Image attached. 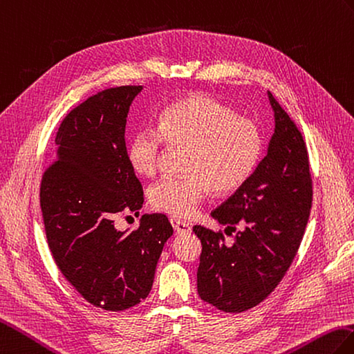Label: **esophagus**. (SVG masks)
<instances>
[{
  "instance_id": "1",
  "label": "esophagus",
  "mask_w": 354,
  "mask_h": 354,
  "mask_svg": "<svg viewBox=\"0 0 354 354\" xmlns=\"http://www.w3.org/2000/svg\"><path fill=\"white\" fill-rule=\"evenodd\" d=\"M171 224H172V227H174L176 233H178V234H186V233L191 232V225L187 224V223H185V221H180V219L172 218L171 219Z\"/></svg>"
}]
</instances>
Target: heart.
I'll return each mask as SVG.
<instances>
[{
	"label": "heart",
	"mask_w": 354,
	"mask_h": 354,
	"mask_svg": "<svg viewBox=\"0 0 354 354\" xmlns=\"http://www.w3.org/2000/svg\"><path fill=\"white\" fill-rule=\"evenodd\" d=\"M165 144L186 148L182 177H163L150 191L151 206L176 218H189L212 191L218 195L241 189L253 176L263 151L257 122L236 115L206 93H195L167 106L157 127H140L127 142L125 156L140 177L160 168Z\"/></svg>",
	"instance_id": "heart-1"
}]
</instances>
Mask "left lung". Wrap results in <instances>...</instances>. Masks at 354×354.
<instances>
[{"mask_svg": "<svg viewBox=\"0 0 354 354\" xmlns=\"http://www.w3.org/2000/svg\"><path fill=\"white\" fill-rule=\"evenodd\" d=\"M276 129L253 176L212 210L223 232L194 225L201 241L197 289L201 300L230 313L262 303L285 277L300 247L312 207L309 156L301 131L268 92Z\"/></svg>", "mask_w": 354, "mask_h": 354, "instance_id": "left-lung-1", "label": "left lung"}]
</instances>
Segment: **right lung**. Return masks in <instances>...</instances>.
I'll list each match as a JSON object with an SVG mask.
<instances>
[{"mask_svg":"<svg viewBox=\"0 0 354 354\" xmlns=\"http://www.w3.org/2000/svg\"><path fill=\"white\" fill-rule=\"evenodd\" d=\"M142 86H118L89 97L62 121L56 157L41 182L46 241L65 279L86 301L125 310L150 294L156 265L172 234L167 215H142L136 230L115 218L144 204L125 156V124Z\"/></svg>","mask_w":354,"mask_h":354,"instance_id":"add662e5","label":"right lung"}]
</instances>
